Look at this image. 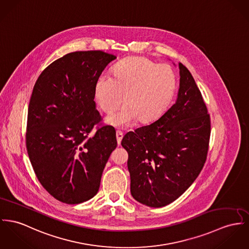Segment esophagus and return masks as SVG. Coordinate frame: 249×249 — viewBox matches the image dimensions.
Returning <instances> with one entry per match:
<instances>
[{"instance_id":"1","label":"esophagus","mask_w":249,"mask_h":249,"mask_svg":"<svg viewBox=\"0 0 249 249\" xmlns=\"http://www.w3.org/2000/svg\"><path fill=\"white\" fill-rule=\"evenodd\" d=\"M122 138H123V133L120 132V131H116V140H117L118 145L121 143Z\"/></svg>"}]
</instances>
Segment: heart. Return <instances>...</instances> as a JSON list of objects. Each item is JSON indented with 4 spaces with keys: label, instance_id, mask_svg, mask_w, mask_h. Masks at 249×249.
Instances as JSON below:
<instances>
[{
    "label": "heart",
    "instance_id": "1",
    "mask_svg": "<svg viewBox=\"0 0 249 249\" xmlns=\"http://www.w3.org/2000/svg\"><path fill=\"white\" fill-rule=\"evenodd\" d=\"M176 80L167 65H156L147 57H131L117 62L113 77L102 75L95 86L100 110L111 114L123 101L126 104L107 122L120 127L157 119L168 108L175 92Z\"/></svg>",
    "mask_w": 249,
    "mask_h": 249
}]
</instances>
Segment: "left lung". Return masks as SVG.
Segmentation results:
<instances>
[{
  "label": "left lung",
  "mask_w": 249,
  "mask_h": 249,
  "mask_svg": "<svg viewBox=\"0 0 249 249\" xmlns=\"http://www.w3.org/2000/svg\"><path fill=\"white\" fill-rule=\"evenodd\" d=\"M176 102L152 124L124 135L131 193L148 207L161 208L186 192L202 171L209 152L211 116L195 80L179 63Z\"/></svg>",
  "instance_id": "1"
}]
</instances>
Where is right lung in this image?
<instances>
[{"label":"right lung","instance_id":"1","mask_svg":"<svg viewBox=\"0 0 249 249\" xmlns=\"http://www.w3.org/2000/svg\"><path fill=\"white\" fill-rule=\"evenodd\" d=\"M115 58L100 50L72 52L48 65L34 85L27 153L41 186L62 203L79 204L96 195L116 148L115 128L100 123L94 101L96 81Z\"/></svg>","mask_w":249,"mask_h":249}]
</instances>
